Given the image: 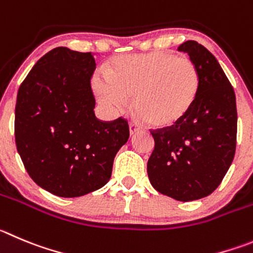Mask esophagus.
Returning <instances> with one entry per match:
<instances>
[{"instance_id":"obj_1","label":"esophagus","mask_w":253,"mask_h":253,"mask_svg":"<svg viewBox=\"0 0 253 253\" xmlns=\"http://www.w3.org/2000/svg\"><path fill=\"white\" fill-rule=\"evenodd\" d=\"M140 131H141V127L138 126L137 124H133V122H131V124H129V133L133 134V133H136V132H140Z\"/></svg>"}]
</instances>
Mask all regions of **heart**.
Masks as SVG:
<instances>
[{
  "mask_svg": "<svg viewBox=\"0 0 253 253\" xmlns=\"http://www.w3.org/2000/svg\"><path fill=\"white\" fill-rule=\"evenodd\" d=\"M200 88L196 65L186 56L169 52L120 56L108 73H98L94 91L108 107H125L133 97V110L153 127L177 124L192 108Z\"/></svg>",
  "mask_w": 253,
  "mask_h": 253,
  "instance_id": "obj_1",
  "label": "heart"
}]
</instances>
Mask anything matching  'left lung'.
I'll list each match as a JSON object with an SVG mask.
<instances>
[{
  "mask_svg": "<svg viewBox=\"0 0 253 253\" xmlns=\"http://www.w3.org/2000/svg\"><path fill=\"white\" fill-rule=\"evenodd\" d=\"M178 51L197 67V98L181 121L151 131L147 173L155 190L186 202L211 195L222 182L235 157L237 110L233 87L211 52L196 41Z\"/></svg>",
  "mask_w": 253,
  "mask_h": 253,
  "instance_id": "obj_1",
  "label": "left lung"
}]
</instances>
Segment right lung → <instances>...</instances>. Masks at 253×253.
Returning <instances> with one entry per match:
<instances>
[{"instance_id":"1","label":"right lung","mask_w":253,"mask_h":253,"mask_svg":"<svg viewBox=\"0 0 253 253\" xmlns=\"http://www.w3.org/2000/svg\"><path fill=\"white\" fill-rule=\"evenodd\" d=\"M94 68L91 52L57 47L37 61L18 88L16 147L31 178L60 197L103 187L129 137L127 120L94 116Z\"/></svg>"}]
</instances>
